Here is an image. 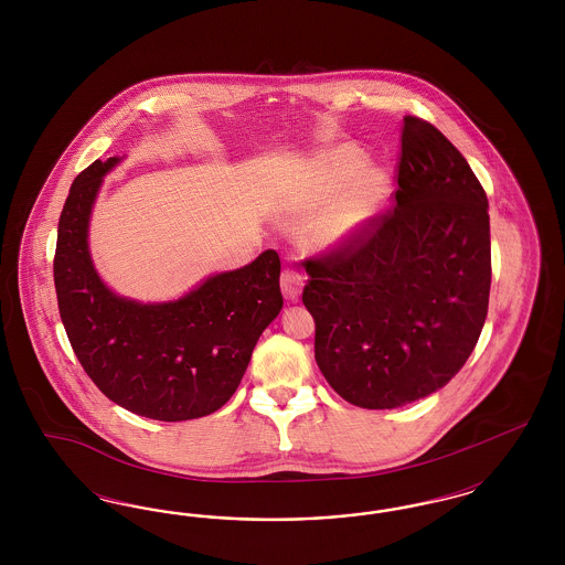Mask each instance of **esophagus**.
<instances>
[{"instance_id":"esophagus-1","label":"esophagus","mask_w":565,"mask_h":565,"mask_svg":"<svg viewBox=\"0 0 565 565\" xmlns=\"http://www.w3.org/2000/svg\"><path fill=\"white\" fill-rule=\"evenodd\" d=\"M305 286V277L292 269H286L281 273V292L288 300H296Z\"/></svg>"}]
</instances>
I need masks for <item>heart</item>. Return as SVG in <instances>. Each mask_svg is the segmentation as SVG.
<instances>
[{"instance_id": "1", "label": "heart", "mask_w": 565, "mask_h": 565, "mask_svg": "<svg viewBox=\"0 0 565 565\" xmlns=\"http://www.w3.org/2000/svg\"><path fill=\"white\" fill-rule=\"evenodd\" d=\"M364 154L353 146H339L323 157L316 173L300 190L302 212L320 210L351 179L352 182L313 224L311 239L320 249H337L355 242L381 212L390 180L383 169L364 167Z\"/></svg>"}]
</instances>
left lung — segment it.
<instances>
[{"label":"left lung","instance_id":"obj_1","mask_svg":"<svg viewBox=\"0 0 565 565\" xmlns=\"http://www.w3.org/2000/svg\"><path fill=\"white\" fill-rule=\"evenodd\" d=\"M401 148L394 207L305 267L316 362L330 387L362 408H396L445 387L475 350L489 305L481 182L417 116H404Z\"/></svg>","mask_w":565,"mask_h":565}]
</instances>
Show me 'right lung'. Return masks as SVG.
<instances>
[{
	"instance_id": "obj_1",
	"label": "right lung",
	"mask_w": 565,
	"mask_h": 565,
	"mask_svg": "<svg viewBox=\"0 0 565 565\" xmlns=\"http://www.w3.org/2000/svg\"><path fill=\"white\" fill-rule=\"evenodd\" d=\"M118 162L109 157L86 167L58 217L61 322L82 369L111 403L159 422L205 417L235 394L263 330L284 307L279 256L267 249L169 302L111 292L90 258L88 222L104 175Z\"/></svg>"
}]
</instances>
